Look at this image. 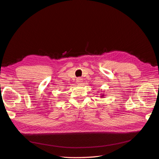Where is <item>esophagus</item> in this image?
<instances>
[{"label":"esophagus","instance_id":"esophagus-1","mask_svg":"<svg viewBox=\"0 0 159 159\" xmlns=\"http://www.w3.org/2000/svg\"><path fill=\"white\" fill-rule=\"evenodd\" d=\"M76 82H77V84H78V85H81V84H82V82H83V80H82V78H77V80H76Z\"/></svg>","mask_w":159,"mask_h":159}]
</instances>
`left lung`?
<instances>
[{
	"mask_svg": "<svg viewBox=\"0 0 159 159\" xmlns=\"http://www.w3.org/2000/svg\"><path fill=\"white\" fill-rule=\"evenodd\" d=\"M103 96H104V95H103H103H101V98H103Z\"/></svg>",
	"mask_w": 159,
	"mask_h": 159,
	"instance_id": "obj_1",
	"label": "left lung"
}]
</instances>
